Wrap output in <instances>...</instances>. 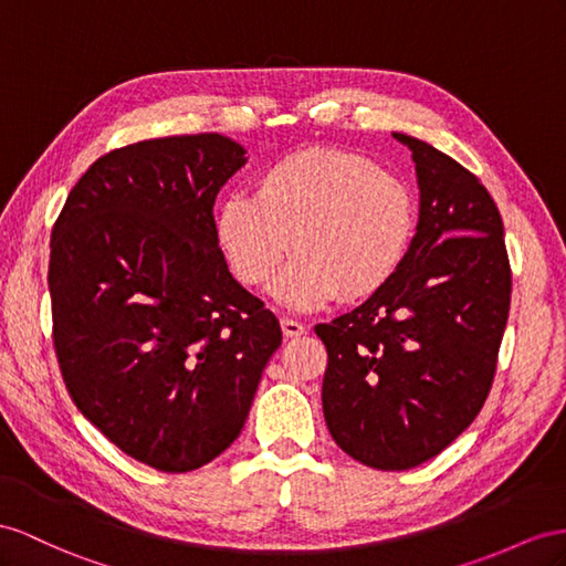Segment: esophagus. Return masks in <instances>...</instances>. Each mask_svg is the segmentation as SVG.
Instances as JSON below:
<instances>
[{
	"label": "esophagus",
	"instance_id": "obj_1",
	"mask_svg": "<svg viewBox=\"0 0 566 566\" xmlns=\"http://www.w3.org/2000/svg\"><path fill=\"white\" fill-rule=\"evenodd\" d=\"M280 325H282L284 337H301V335H306V329H308L303 323L294 321V317H282Z\"/></svg>",
	"mask_w": 566,
	"mask_h": 566
}]
</instances>
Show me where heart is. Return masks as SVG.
<instances>
[{
    "label": "heart",
    "instance_id": "heart-1",
    "mask_svg": "<svg viewBox=\"0 0 566 566\" xmlns=\"http://www.w3.org/2000/svg\"><path fill=\"white\" fill-rule=\"evenodd\" d=\"M416 234L409 186L352 150L306 148L258 174L253 196L231 193L214 212V239L245 286H265L296 258L272 294L311 311L332 298L358 301L395 280Z\"/></svg>",
    "mask_w": 566,
    "mask_h": 566
}]
</instances>
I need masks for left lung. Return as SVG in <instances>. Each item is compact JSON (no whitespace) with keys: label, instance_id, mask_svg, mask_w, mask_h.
I'll use <instances>...</instances> for the list:
<instances>
[{"label":"left lung","instance_id":"left-lung-1","mask_svg":"<svg viewBox=\"0 0 566 566\" xmlns=\"http://www.w3.org/2000/svg\"><path fill=\"white\" fill-rule=\"evenodd\" d=\"M416 163L421 210L395 280L332 323L323 413L346 454L413 469L483 409L510 317L502 217L481 179L432 145L395 134Z\"/></svg>","mask_w":566,"mask_h":566}]
</instances>
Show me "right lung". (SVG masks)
<instances>
[{"mask_svg": "<svg viewBox=\"0 0 566 566\" xmlns=\"http://www.w3.org/2000/svg\"><path fill=\"white\" fill-rule=\"evenodd\" d=\"M220 134L117 148L71 188L50 239L52 339L78 411L165 473L239 438L282 329L231 277L214 198L245 165Z\"/></svg>", "mask_w": 566, "mask_h": 566, "instance_id": "obj_1", "label": "right lung"}]
</instances>
